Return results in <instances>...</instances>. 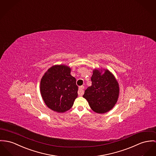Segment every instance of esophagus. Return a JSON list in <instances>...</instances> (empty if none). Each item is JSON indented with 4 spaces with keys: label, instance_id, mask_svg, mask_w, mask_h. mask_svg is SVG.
I'll return each instance as SVG.
<instances>
[{
    "label": "esophagus",
    "instance_id": "34e87169",
    "mask_svg": "<svg viewBox=\"0 0 156 156\" xmlns=\"http://www.w3.org/2000/svg\"><path fill=\"white\" fill-rule=\"evenodd\" d=\"M84 86H80L79 87V90L78 91V94L79 96H83L84 94Z\"/></svg>",
    "mask_w": 156,
    "mask_h": 156
}]
</instances>
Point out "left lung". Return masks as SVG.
Instances as JSON below:
<instances>
[{
    "mask_svg": "<svg viewBox=\"0 0 156 156\" xmlns=\"http://www.w3.org/2000/svg\"><path fill=\"white\" fill-rule=\"evenodd\" d=\"M91 80L92 85L85 90L83 97L96 113L108 112L117 102L119 93L118 83L107 69L103 74L99 69H94Z\"/></svg>",
    "mask_w": 156,
    "mask_h": 156,
    "instance_id": "left-lung-1",
    "label": "left lung"
}]
</instances>
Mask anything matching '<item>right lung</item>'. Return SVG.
Returning a JSON list of instances; mask_svg holds the SVG:
<instances>
[{"label":"right lung","mask_w":156,"mask_h":156,"mask_svg":"<svg viewBox=\"0 0 156 156\" xmlns=\"http://www.w3.org/2000/svg\"><path fill=\"white\" fill-rule=\"evenodd\" d=\"M76 79L65 65H55L48 69L40 82V91L47 106L63 113L72 108L78 96Z\"/></svg>","instance_id":"right-lung-1"}]
</instances>
